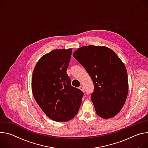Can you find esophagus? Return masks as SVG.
I'll use <instances>...</instances> for the list:
<instances>
[{"instance_id":"esophagus-1","label":"esophagus","mask_w":148,"mask_h":148,"mask_svg":"<svg viewBox=\"0 0 148 148\" xmlns=\"http://www.w3.org/2000/svg\"><path fill=\"white\" fill-rule=\"evenodd\" d=\"M78 88H79L80 90H81V91H82L83 92H84V88H83V87H82V86H80L78 87Z\"/></svg>"}]
</instances>
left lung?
I'll use <instances>...</instances> for the list:
<instances>
[{
    "label": "left lung",
    "mask_w": 148,
    "mask_h": 148,
    "mask_svg": "<svg viewBox=\"0 0 148 148\" xmlns=\"http://www.w3.org/2000/svg\"><path fill=\"white\" fill-rule=\"evenodd\" d=\"M73 56L93 82L91 98L97 114L103 119L115 116L122 108L128 92V74L123 63L114 51L104 46L82 47Z\"/></svg>",
    "instance_id": "obj_1"
}]
</instances>
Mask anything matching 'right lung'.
<instances>
[{
    "mask_svg": "<svg viewBox=\"0 0 148 148\" xmlns=\"http://www.w3.org/2000/svg\"><path fill=\"white\" fill-rule=\"evenodd\" d=\"M72 49L54 50L42 57L33 73L32 88L39 107L51 119L66 122L78 113L84 92L71 85L66 72Z\"/></svg>",
    "mask_w": 148,
    "mask_h": 148,
    "instance_id": "1",
    "label": "right lung"
}]
</instances>
